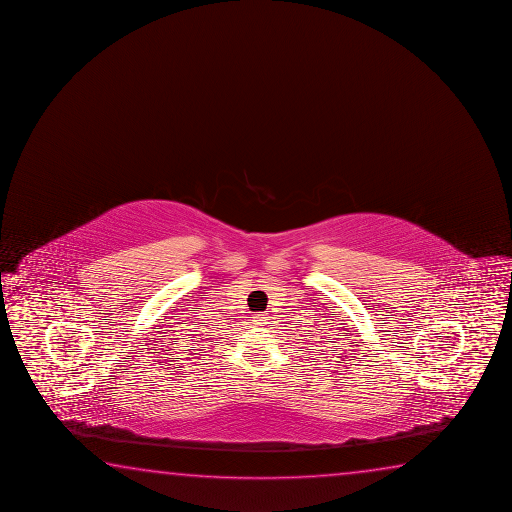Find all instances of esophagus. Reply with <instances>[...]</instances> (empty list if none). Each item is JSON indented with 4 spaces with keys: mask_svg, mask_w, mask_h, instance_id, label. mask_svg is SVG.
I'll return each instance as SVG.
<instances>
[{
    "mask_svg": "<svg viewBox=\"0 0 512 512\" xmlns=\"http://www.w3.org/2000/svg\"><path fill=\"white\" fill-rule=\"evenodd\" d=\"M267 315H264V313H257V315H253V324H257V326H266V324H269L267 322Z\"/></svg>",
    "mask_w": 512,
    "mask_h": 512,
    "instance_id": "34e87169",
    "label": "esophagus"
}]
</instances>
